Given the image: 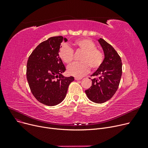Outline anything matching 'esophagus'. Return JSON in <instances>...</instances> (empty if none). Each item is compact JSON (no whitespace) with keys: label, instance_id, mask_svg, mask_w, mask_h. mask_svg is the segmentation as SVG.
<instances>
[{"label":"esophagus","instance_id":"esophagus-1","mask_svg":"<svg viewBox=\"0 0 148 148\" xmlns=\"http://www.w3.org/2000/svg\"><path fill=\"white\" fill-rule=\"evenodd\" d=\"M82 78H78V77H75V80H81Z\"/></svg>","mask_w":148,"mask_h":148}]
</instances>
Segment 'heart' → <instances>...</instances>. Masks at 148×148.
<instances>
[{"mask_svg": "<svg viewBox=\"0 0 148 148\" xmlns=\"http://www.w3.org/2000/svg\"><path fill=\"white\" fill-rule=\"evenodd\" d=\"M76 51L83 52L80 57L81 62L74 63L68 67L69 75L80 77L86 74L90 69L97 70L102 65L104 54L97 49L95 44L87 38L78 39L73 43ZM59 56L64 63L70 64L74 59V51L67 44L62 45L59 51Z\"/></svg>", "mask_w": 148, "mask_h": 148, "instance_id": "obj_1", "label": "heart"}]
</instances>
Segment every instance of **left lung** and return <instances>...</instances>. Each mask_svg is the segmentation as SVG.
I'll return each instance as SVG.
<instances>
[{
	"label": "left lung",
	"instance_id": "8db88e82",
	"mask_svg": "<svg viewBox=\"0 0 148 148\" xmlns=\"http://www.w3.org/2000/svg\"><path fill=\"white\" fill-rule=\"evenodd\" d=\"M98 42L102 47L104 59L102 65L91 76L92 86L85 90L92 102L101 104L109 100L118 90L122 76V60L113 47L102 38Z\"/></svg>",
	"mask_w": 148,
	"mask_h": 148
}]
</instances>
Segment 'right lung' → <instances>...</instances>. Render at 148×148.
I'll use <instances>...</instances> for the list:
<instances>
[{
	"mask_svg": "<svg viewBox=\"0 0 148 148\" xmlns=\"http://www.w3.org/2000/svg\"><path fill=\"white\" fill-rule=\"evenodd\" d=\"M62 36L49 38L39 44L29 57L26 77L33 95L39 102L54 106L64 99L74 77H64L66 68L59 56Z\"/></svg>",
	"mask_w": 148,
	"mask_h": 148,
	"instance_id": "1",
	"label": "right lung"
}]
</instances>
